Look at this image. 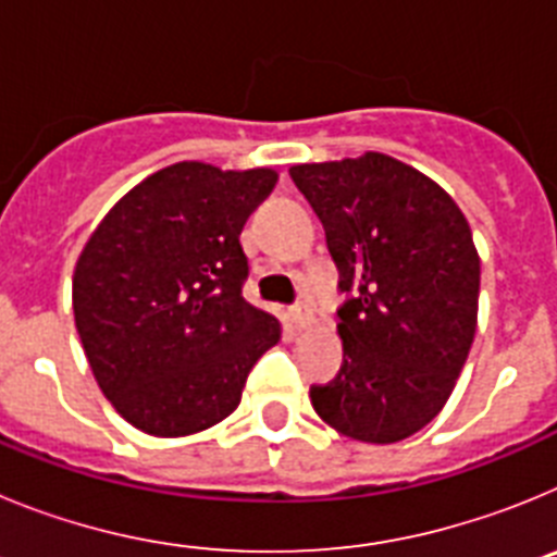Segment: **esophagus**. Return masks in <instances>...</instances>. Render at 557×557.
<instances>
[{
  "label": "esophagus",
  "mask_w": 557,
  "mask_h": 557,
  "mask_svg": "<svg viewBox=\"0 0 557 557\" xmlns=\"http://www.w3.org/2000/svg\"><path fill=\"white\" fill-rule=\"evenodd\" d=\"M289 312H293V323L298 329H309V326H312L314 314H312V304H309L307 298H301V301H295Z\"/></svg>",
  "instance_id": "34e87169"
}]
</instances>
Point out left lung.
I'll list each match as a JSON object with an SVG mask.
<instances>
[{
  "label": "left lung",
  "mask_w": 557,
  "mask_h": 557,
  "mask_svg": "<svg viewBox=\"0 0 557 557\" xmlns=\"http://www.w3.org/2000/svg\"><path fill=\"white\" fill-rule=\"evenodd\" d=\"M289 178L321 218L346 295L343 368L309 391L314 412L362 444L405 441L446 405L474 343L469 223L435 181L382 152L298 164Z\"/></svg>",
  "instance_id": "1"
}]
</instances>
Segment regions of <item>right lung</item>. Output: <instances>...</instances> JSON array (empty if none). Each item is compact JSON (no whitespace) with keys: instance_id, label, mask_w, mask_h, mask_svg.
<instances>
[{"instance_id":"right-lung-1","label":"right lung","mask_w":557,"mask_h":557,"mask_svg":"<svg viewBox=\"0 0 557 557\" xmlns=\"http://www.w3.org/2000/svg\"><path fill=\"white\" fill-rule=\"evenodd\" d=\"M273 170L181 161L133 186L83 248L72 282L97 385L136 430L181 437L239 407L250 368L282 337L243 298L239 234Z\"/></svg>"}]
</instances>
